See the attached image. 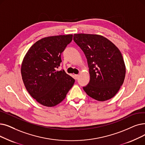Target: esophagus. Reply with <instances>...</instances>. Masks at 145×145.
<instances>
[{
	"instance_id": "1",
	"label": "esophagus",
	"mask_w": 145,
	"mask_h": 145,
	"mask_svg": "<svg viewBox=\"0 0 145 145\" xmlns=\"http://www.w3.org/2000/svg\"><path fill=\"white\" fill-rule=\"evenodd\" d=\"M79 77V74H74V78L75 79H78Z\"/></svg>"
}]
</instances>
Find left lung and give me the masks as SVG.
<instances>
[{
  "label": "left lung",
  "mask_w": 145,
  "mask_h": 145,
  "mask_svg": "<svg viewBox=\"0 0 145 145\" xmlns=\"http://www.w3.org/2000/svg\"><path fill=\"white\" fill-rule=\"evenodd\" d=\"M73 40L84 52L89 67L90 80L83 88L85 92L99 101L114 97L125 76V66L120 51L100 35L74 34Z\"/></svg>",
  "instance_id": "obj_1"
}]
</instances>
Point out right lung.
<instances>
[{"instance_id": "obj_1", "label": "right lung", "mask_w": 145, "mask_h": 145, "mask_svg": "<svg viewBox=\"0 0 145 145\" xmlns=\"http://www.w3.org/2000/svg\"><path fill=\"white\" fill-rule=\"evenodd\" d=\"M72 34L43 38L25 55L21 72L29 95L40 104L52 107L63 100L74 79L60 66L61 54L72 40Z\"/></svg>"}]
</instances>
